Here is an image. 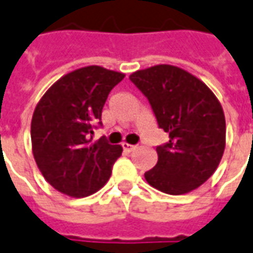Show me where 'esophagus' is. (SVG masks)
<instances>
[{
    "label": "esophagus",
    "instance_id": "1",
    "mask_svg": "<svg viewBox=\"0 0 253 253\" xmlns=\"http://www.w3.org/2000/svg\"><path fill=\"white\" fill-rule=\"evenodd\" d=\"M123 149L126 151V153H130V151H133V150L136 149V146H133V144L129 143H123Z\"/></svg>",
    "mask_w": 253,
    "mask_h": 253
}]
</instances>
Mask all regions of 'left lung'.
I'll return each mask as SVG.
<instances>
[{
    "label": "left lung",
    "mask_w": 253,
    "mask_h": 253,
    "mask_svg": "<svg viewBox=\"0 0 253 253\" xmlns=\"http://www.w3.org/2000/svg\"><path fill=\"white\" fill-rule=\"evenodd\" d=\"M129 80L149 99L158 126L169 142L157 147V161L144 177L150 186L180 196L200 187L216 170L226 147L222 104L205 84L172 64L132 73Z\"/></svg>",
    "instance_id": "8db88e82"
}]
</instances>
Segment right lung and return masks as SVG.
<instances>
[{"mask_svg": "<svg viewBox=\"0 0 253 253\" xmlns=\"http://www.w3.org/2000/svg\"><path fill=\"white\" fill-rule=\"evenodd\" d=\"M125 74L85 66L59 78L37 103L31 118V149L37 167L53 189L88 197L100 190L123 147L92 142L110 90Z\"/></svg>", "mask_w": 253, "mask_h": 253, "instance_id": "right-lung-1", "label": "right lung"}]
</instances>
